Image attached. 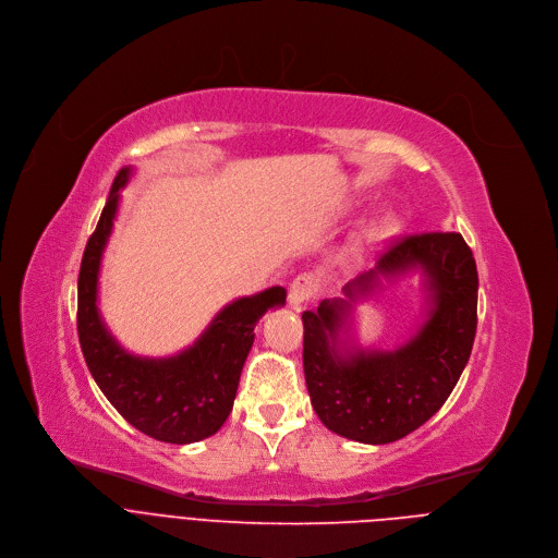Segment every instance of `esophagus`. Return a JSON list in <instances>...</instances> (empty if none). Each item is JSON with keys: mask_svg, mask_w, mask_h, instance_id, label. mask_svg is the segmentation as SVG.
Here are the masks:
<instances>
[{"mask_svg": "<svg viewBox=\"0 0 558 558\" xmlns=\"http://www.w3.org/2000/svg\"><path fill=\"white\" fill-rule=\"evenodd\" d=\"M318 291V280L314 274H300L293 278L291 287H289V305L293 310H300L305 302H310L314 298V293Z\"/></svg>", "mask_w": 558, "mask_h": 558, "instance_id": "1", "label": "esophagus"}]
</instances>
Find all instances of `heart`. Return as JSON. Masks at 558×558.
Listing matches in <instances>:
<instances>
[{
    "label": "heart",
    "mask_w": 558,
    "mask_h": 558,
    "mask_svg": "<svg viewBox=\"0 0 558 558\" xmlns=\"http://www.w3.org/2000/svg\"><path fill=\"white\" fill-rule=\"evenodd\" d=\"M391 229H393V222L389 218H380V220L369 222L367 227H363L359 231L356 240H353V244H351V256H361V253L367 246H372V244L380 242L383 238H387L391 233Z\"/></svg>",
    "instance_id": "b5f03b06"
}]
</instances>
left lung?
<instances>
[{
  "label": "left lung",
  "instance_id": "1",
  "mask_svg": "<svg viewBox=\"0 0 558 558\" xmlns=\"http://www.w3.org/2000/svg\"><path fill=\"white\" fill-rule=\"evenodd\" d=\"M421 270L426 318L396 350H365L350 336L355 302L400 275ZM344 298L302 314V365L310 398L327 429L385 445L427 423L459 383L476 336L478 274L461 233L398 240L372 271L344 284Z\"/></svg>",
  "mask_w": 558,
  "mask_h": 558
}]
</instances>
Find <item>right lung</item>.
Returning <instances> with one entry per match:
<instances>
[{
	"label": "right lung",
	"mask_w": 558,
	"mask_h": 558,
	"mask_svg": "<svg viewBox=\"0 0 558 558\" xmlns=\"http://www.w3.org/2000/svg\"><path fill=\"white\" fill-rule=\"evenodd\" d=\"M133 169L124 167L109 193L102 216L86 242L77 278V333L84 361L113 408L142 434L173 445L214 436L233 410L256 323L282 307L287 291L271 287L222 307L199 338L169 359H146L126 351L109 331L97 307V280L120 191Z\"/></svg>",
	"instance_id": "right-lung-1"
}]
</instances>
